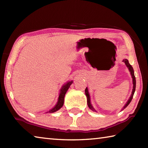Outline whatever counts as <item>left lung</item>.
<instances>
[{"label": "left lung", "instance_id": "8db88e82", "mask_svg": "<svg viewBox=\"0 0 148 148\" xmlns=\"http://www.w3.org/2000/svg\"><path fill=\"white\" fill-rule=\"evenodd\" d=\"M123 61L125 64H126V66H127V68L129 69L130 72H131V76H132V84H133V89H132V94L131 95V97H130V98L129 99V101H127V102L126 103V104L125 105L124 107L123 108V110H124L125 108H126L128 105L130 104V102H131L132 99V97H133V95H134V93L135 92V89H136V77H135L134 76V70H133V68H132V66L131 64H129V61L126 59H125L123 60ZM85 92H86V95L87 97V105H88L89 108L91 110H92V111L94 112H97L96 110H95V109L93 107H92V106L91 104V101H90V95L89 94V91H88V89H87V87H86V90H85Z\"/></svg>", "mask_w": 148, "mask_h": 148}]
</instances>
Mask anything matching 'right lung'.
Instances as JSON below:
<instances>
[{"label":"right lung","mask_w":148,"mask_h":148,"mask_svg":"<svg viewBox=\"0 0 148 148\" xmlns=\"http://www.w3.org/2000/svg\"><path fill=\"white\" fill-rule=\"evenodd\" d=\"M73 83L72 81H70L69 82H67L66 84L63 85V86L62 87V88L61 89V91H60L59 92V99H58V101H57V103L56 104V106H55L51 110H50L49 112V113H53V112H55L59 110L63 106L64 104V98L65 96V94H66V91H68L69 88L71 86V85Z\"/></svg>","instance_id":"right-lung-1"}]
</instances>
